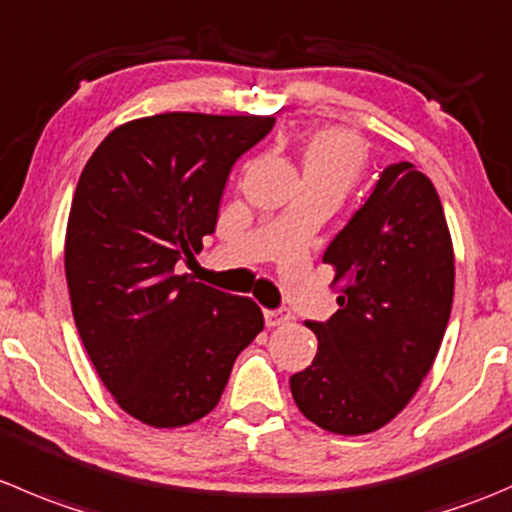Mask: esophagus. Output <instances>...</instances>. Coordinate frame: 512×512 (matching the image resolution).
<instances>
[{"label": "esophagus", "mask_w": 512, "mask_h": 512, "mask_svg": "<svg viewBox=\"0 0 512 512\" xmlns=\"http://www.w3.org/2000/svg\"><path fill=\"white\" fill-rule=\"evenodd\" d=\"M290 320H292V312L285 310V307H280V310H265V325L267 327H280Z\"/></svg>", "instance_id": "obj_1"}]
</instances>
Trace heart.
Wrapping results in <instances>:
<instances>
[{
    "label": "heart",
    "mask_w": 512,
    "mask_h": 512,
    "mask_svg": "<svg viewBox=\"0 0 512 512\" xmlns=\"http://www.w3.org/2000/svg\"><path fill=\"white\" fill-rule=\"evenodd\" d=\"M367 165V145L342 127L310 132L300 145L302 185H325L345 195Z\"/></svg>",
    "instance_id": "heart-1"
}]
</instances>
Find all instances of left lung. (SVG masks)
<instances>
[{"instance_id":"8db88e82","label":"left lung","mask_w":512,"mask_h":512,"mask_svg":"<svg viewBox=\"0 0 512 512\" xmlns=\"http://www.w3.org/2000/svg\"><path fill=\"white\" fill-rule=\"evenodd\" d=\"M322 262L335 270L340 310L305 322L317 355L290 390L322 430L365 435L418 393L453 310V240L433 182L410 162L385 167Z\"/></svg>"}]
</instances>
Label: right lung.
Returning a JSON list of instances; mask_svg holds the SVG:
<instances>
[{
	"label": "right lung",
	"mask_w": 512,
	"mask_h": 512,
	"mask_svg": "<svg viewBox=\"0 0 512 512\" xmlns=\"http://www.w3.org/2000/svg\"><path fill=\"white\" fill-rule=\"evenodd\" d=\"M275 117L165 112L109 132L79 175L64 240L74 325L119 408L152 428L205 418L265 327L250 297L175 275L202 250L232 165Z\"/></svg>",
	"instance_id": "right-lung-1"
}]
</instances>
